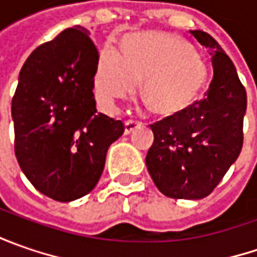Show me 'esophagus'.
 Segmentation results:
<instances>
[{
  "label": "esophagus",
  "instance_id": "obj_1",
  "mask_svg": "<svg viewBox=\"0 0 257 257\" xmlns=\"http://www.w3.org/2000/svg\"><path fill=\"white\" fill-rule=\"evenodd\" d=\"M139 125H142V121H139V120H127L124 123V134H130Z\"/></svg>",
  "mask_w": 257,
  "mask_h": 257
}]
</instances>
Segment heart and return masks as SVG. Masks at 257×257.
I'll return each mask as SVG.
<instances>
[{"label": "heart", "instance_id": "obj_1", "mask_svg": "<svg viewBox=\"0 0 257 257\" xmlns=\"http://www.w3.org/2000/svg\"><path fill=\"white\" fill-rule=\"evenodd\" d=\"M209 78V67L190 43L163 33L132 35L123 54L105 47L98 61L95 91L105 105L125 98L143 80L142 97L154 113L170 115L192 105Z\"/></svg>", "mask_w": 257, "mask_h": 257}]
</instances>
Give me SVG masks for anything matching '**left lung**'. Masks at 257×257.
I'll list each match as a JSON object with an SVG mask.
<instances>
[{
	"label": "left lung",
	"instance_id": "8db88e82",
	"mask_svg": "<svg viewBox=\"0 0 257 257\" xmlns=\"http://www.w3.org/2000/svg\"><path fill=\"white\" fill-rule=\"evenodd\" d=\"M190 34L210 51L212 83L202 100L150 124L154 142L146 166L164 196L197 200L214 190L242 152L247 100L232 60L217 41L200 30Z\"/></svg>",
	"mask_w": 257,
	"mask_h": 257
}]
</instances>
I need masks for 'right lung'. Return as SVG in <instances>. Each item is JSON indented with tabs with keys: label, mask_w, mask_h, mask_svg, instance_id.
Here are the masks:
<instances>
[{
	"label": "right lung",
	"mask_w": 257,
	"mask_h": 257,
	"mask_svg": "<svg viewBox=\"0 0 257 257\" xmlns=\"http://www.w3.org/2000/svg\"><path fill=\"white\" fill-rule=\"evenodd\" d=\"M84 27L67 28L37 47L23 65L13 97L15 156L38 192L73 202L93 190L121 120L97 113L98 51Z\"/></svg>",
	"instance_id": "add662e5"
}]
</instances>
